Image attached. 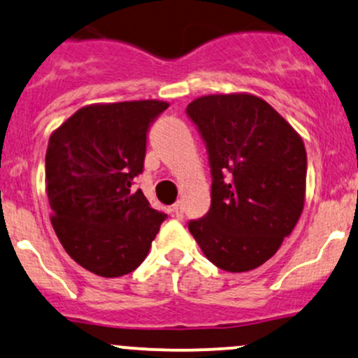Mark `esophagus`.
<instances>
[{
    "label": "esophagus",
    "mask_w": 358,
    "mask_h": 358,
    "mask_svg": "<svg viewBox=\"0 0 358 358\" xmlns=\"http://www.w3.org/2000/svg\"><path fill=\"white\" fill-rule=\"evenodd\" d=\"M171 212H173V215L175 217H178V219H182L183 217V203L180 202H175L173 205H171Z\"/></svg>",
    "instance_id": "1"
}]
</instances>
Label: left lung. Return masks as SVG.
I'll list each match as a JSON object with an SVG mask.
<instances>
[{"mask_svg":"<svg viewBox=\"0 0 358 358\" xmlns=\"http://www.w3.org/2000/svg\"><path fill=\"white\" fill-rule=\"evenodd\" d=\"M187 114L207 145L212 173L210 210L188 231L217 268L256 269L301 217L305 143L273 106L248 92L202 96Z\"/></svg>","mask_w":358,"mask_h":358,"instance_id":"obj_1","label":"left lung"}]
</instances>
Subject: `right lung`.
I'll list each match as a JSON object with an SVG mask.
<instances>
[{
	"label": "right lung",
	"mask_w": 358,
	"mask_h": 358,
	"mask_svg": "<svg viewBox=\"0 0 358 358\" xmlns=\"http://www.w3.org/2000/svg\"><path fill=\"white\" fill-rule=\"evenodd\" d=\"M168 106L155 99L90 104L48 139L45 190L53 231L69 256L97 276L136 269L166 219L131 187L145 165L148 127Z\"/></svg>",
	"instance_id": "right-lung-1"
}]
</instances>
